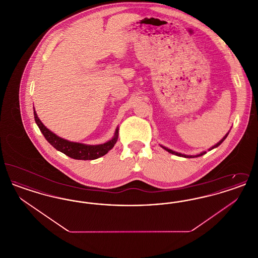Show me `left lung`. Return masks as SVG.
I'll return each instance as SVG.
<instances>
[{
	"label": "left lung",
	"mask_w": 258,
	"mask_h": 258,
	"mask_svg": "<svg viewBox=\"0 0 258 258\" xmlns=\"http://www.w3.org/2000/svg\"><path fill=\"white\" fill-rule=\"evenodd\" d=\"M228 135V134L227 135H225L222 139H221V141L218 143V144H216L214 147L211 148L210 150H212V149H214V148L218 147V146H220L221 145V143L223 142V140L226 138V136ZM162 147V146H161ZM164 150H166L167 152H169V153H171V154H173V155H176V156H179V157H184V158H197V157H201V156H203L204 154H206V152H203V153H200L199 155H197V156H185V155H183V154H180V153H176V152H174V151H172V150H170V149H167V148L165 147H162Z\"/></svg>",
	"instance_id": "left-lung-1"
}]
</instances>
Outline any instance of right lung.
Listing matches in <instances>:
<instances>
[{
	"mask_svg": "<svg viewBox=\"0 0 258 258\" xmlns=\"http://www.w3.org/2000/svg\"><path fill=\"white\" fill-rule=\"evenodd\" d=\"M35 121L37 123V126L39 127L41 134L45 137V139L49 142L50 144L55 148L56 150L60 151L62 154L67 155L68 157L74 159V160H92L98 159L105 154L108 153L114 145L116 144L118 140L119 135V128L116 130L114 137L109 140L108 142L100 145H85L81 143L71 142L66 139H62L61 137L54 135L51 133L49 130L40 122V120L37 117L36 111H34Z\"/></svg>",
	"mask_w": 258,
	"mask_h": 258,
	"instance_id": "add662e5",
	"label": "right lung"
}]
</instances>
